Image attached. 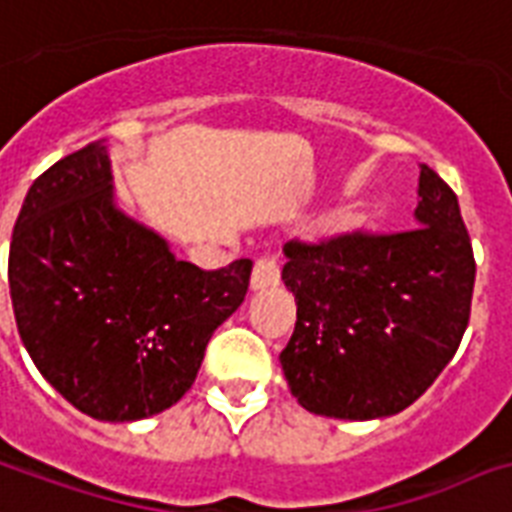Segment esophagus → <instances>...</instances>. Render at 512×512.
I'll list each match as a JSON object with an SVG mask.
<instances>
[{"mask_svg":"<svg viewBox=\"0 0 512 512\" xmlns=\"http://www.w3.org/2000/svg\"><path fill=\"white\" fill-rule=\"evenodd\" d=\"M280 283V261L272 253H264L253 264L251 275V288L253 291H264V288H272V285Z\"/></svg>","mask_w":512,"mask_h":512,"instance_id":"esophagus-1","label":"esophagus"}]
</instances>
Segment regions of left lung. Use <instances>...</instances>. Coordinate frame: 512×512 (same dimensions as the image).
<instances>
[{
	"label": "left lung",
	"instance_id": "left-lung-1",
	"mask_svg": "<svg viewBox=\"0 0 512 512\" xmlns=\"http://www.w3.org/2000/svg\"><path fill=\"white\" fill-rule=\"evenodd\" d=\"M419 227L350 229L285 243L296 326L280 352L312 414L376 419L411 406L454 358L473 301L475 259L457 194L419 173Z\"/></svg>",
	"mask_w": 512,
	"mask_h": 512
}]
</instances>
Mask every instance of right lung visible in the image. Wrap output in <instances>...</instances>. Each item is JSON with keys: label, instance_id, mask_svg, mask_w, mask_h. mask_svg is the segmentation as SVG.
<instances>
[{"label": "right lung", "instance_id": "add662e5", "mask_svg": "<svg viewBox=\"0 0 512 512\" xmlns=\"http://www.w3.org/2000/svg\"><path fill=\"white\" fill-rule=\"evenodd\" d=\"M251 259L200 269L114 208L101 141L31 184L10 243V299L34 366L106 422L184 398L213 331L243 304Z\"/></svg>", "mask_w": 512, "mask_h": 512}]
</instances>
